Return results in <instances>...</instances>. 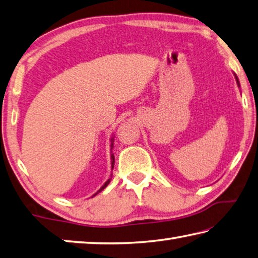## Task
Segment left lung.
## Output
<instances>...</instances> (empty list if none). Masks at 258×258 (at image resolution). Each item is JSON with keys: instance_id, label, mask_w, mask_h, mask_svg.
I'll return each instance as SVG.
<instances>
[{"instance_id": "obj_1", "label": "left lung", "mask_w": 258, "mask_h": 258, "mask_svg": "<svg viewBox=\"0 0 258 258\" xmlns=\"http://www.w3.org/2000/svg\"><path fill=\"white\" fill-rule=\"evenodd\" d=\"M233 75H234V78H236V81H237V85H238V87H239V88H240V83H239V79H238V77H237V75H236V74H234V72H233Z\"/></svg>"}]
</instances>
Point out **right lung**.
Wrapping results in <instances>:
<instances>
[{"label":"right lung","instance_id":"obj_1","mask_svg":"<svg viewBox=\"0 0 258 258\" xmlns=\"http://www.w3.org/2000/svg\"><path fill=\"white\" fill-rule=\"evenodd\" d=\"M113 144H114V137H113V136H112V137H111V139H110V148H111V150H110V151H111V170H113V168H114V155H113V154H112V150H113ZM111 177H112V174L110 175V178H108V179H107V181H106L105 183H104V184H103V186H102L101 188H99V189H98V190H97L96 192H95V194H94V195H93L92 197H94V196H96L98 192H101V191L103 190V189H104V188H106V187H107V184H108V183H110V181H111V179H112Z\"/></svg>","mask_w":258,"mask_h":258}]
</instances>
